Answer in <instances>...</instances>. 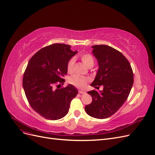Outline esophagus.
<instances>
[{
  "label": "esophagus",
  "instance_id": "obj_1",
  "mask_svg": "<svg viewBox=\"0 0 155 155\" xmlns=\"http://www.w3.org/2000/svg\"><path fill=\"white\" fill-rule=\"evenodd\" d=\"M79 93L82 94H84L86 93V92L85 91H81V90H79Z\"/></svg>",
  "mask_w": 155,
  "mask_h": 155
}]
</instances>
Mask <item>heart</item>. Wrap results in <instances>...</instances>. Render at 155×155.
<instances>
[{"mask_svg": "<svg viewBox=\"0 0 155 155\" xmlns=\"http://www.w3.org/2000/svg\"><path fill=\"white\" fill-rule=\"evenodd\" d=\"M81 59L83 63L85 64L87 67H90L91 65H94V60L92 56L90 54H83L81 55ZM75 60L74 58L70 59L67 63V71L69 73H71L73 71L74 65ZM88 79L82 77L78 75H74V76L70 77L69 79V83L72 84V85L78 87V88H84L88 83Z\"/></svg>", "mask_w": 155, "mask_h": 155, "instance_id": "obj_1", "label": "heart"}]
</instances>
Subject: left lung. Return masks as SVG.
Here are the masks:
<instances>
[{
    "mask_svg": "<svg viewBox=\"0 0 155 155\" xmlns=\"http://www.w3.org/2000/svg\"><path fill=\"white\" fill-rule=\"evenodd\" d=\"M92 48L99 68L91 86L103 85L104 89L88 92L92 101L85 110L93 118L105 119L114 114L127 99L134 82L133 72L128 60L119 51L104 45Z\"/></svg>",
    "mask_w": 155,
    "mask_h": 155,
    "instance_id": "obj_1",
    "label": "left lung"
}]
</instances>
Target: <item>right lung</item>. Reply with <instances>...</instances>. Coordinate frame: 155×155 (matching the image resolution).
<instances>
[{
  "instance_id": "1",
  "label": "right lung",
  "mask_w": 155,
  "mask_h": 155,
  "mask_svg": "<svg viewBox=\"0 0 155 155\" xmlns=\"http://www.w3.org/2000/svg\"><path fill=\"white\" fill-rule=\"evenodd\" d=\"M70 47L57 43L41 49L32 56L25 72L22 86L27 100L32 109L46 119L56 120L66 116L70 102L78 93L71 84L55 88L56 84L65 81L67 63L78 53Z\"/></svg>"
}]
</instances>
